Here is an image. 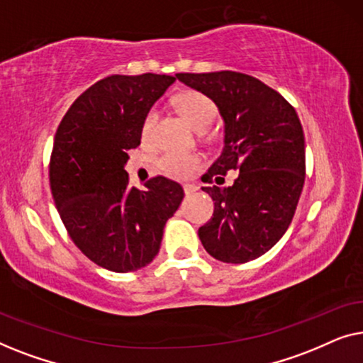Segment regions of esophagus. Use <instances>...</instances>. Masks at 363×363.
<instances>
[{"mask_svg": "<svg viewBox=\"0 0 363 363\" xmlns=\"http://www.w3.org/2000/svg\"><path fill=\"white\" fill-rule=\"evenodd\" d=\"M183 190H185L186 195H193V193L198 190V186L196 185H191V183H186V185L183 186Z\"/></svg>", "mask_w": 363, "mask_h": 363, "instance_id": "obj_1", "label": "esophagus"}]
</instances>
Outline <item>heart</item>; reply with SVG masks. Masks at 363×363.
Returning a JSON list of instances; mask_svg holds the SVG:
<instances>
[{
  "mask_svg": "<svg viewBox=\"0 0 363 363\" xmlns=\"http://www.w3.org/2000/svg\"><path fill=\"white\" fill-rule=\"evenodd\" d=\"M175 106L178 112L191 123L196 130L205 132L211 122L215 121L216 106L210 97L205 94L196 91H188L175 99ZM158 121V111L152 107L145 113L142 122V138L143 140H150L155 130ZM200 167V158L196 155H183V153L167 152L158 158V168L168 177L173 178H186L191 175L196 168Z\"/></svg>",
  "mask_w": 363,
  "mask_h": 363,
  "instance_id": "1",
  "label": "heart"
}]
</instances>
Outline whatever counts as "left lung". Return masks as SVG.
Masks as SVG:
<instances>
[{"instance_id": "1", "label": "left lung", "mask_w": 363, "mask_h": 363, "mask_svg": "<svg viewBox=\"0 0 363 363\" xmlns=\"http://www.w3.org/2000/svg\"><path fill=\"white\" fill-rule=\"evenodd\" d=\"M185 86L216 104L225 123V147L201 180L215 213L198 230L215 259L241 264L281 240L296 213L306 178L304 132L294 107L259 79L220 71L177 74ZM240 171L223 187L226 171Z\"/></svg>"}]
</instances>
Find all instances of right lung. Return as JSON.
I'll use <instances>...</instances> for the list:
<instances>
[{"label": "right lung", "instance_id": "obj_1", "mask_svg": "<svg viewBox=\"0 0 363 363\" xmlns=\"http://www.w3.org/2000/svg\"><path fill=\"white\" fill-rule=\"evenodd\" d=\"M173 82L150 72L106 77L74 101L57 127L49 163L54 203L74 245L104 269L150 264L185 196L165 177L138 190L125 172L127 152L140 145L143 117Z\"/></svg>", "mask_w": 363, "mask_h": 363}]
</instances>
